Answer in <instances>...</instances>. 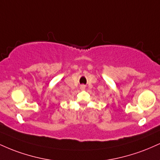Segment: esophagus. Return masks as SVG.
<instances>
[{"instance_id": "esophagus-1", "label": "esophagus", "mask_w": 160, "mask_h": 160, "mask_svg": "<svg viewBox=\"0 0 160 160\" xmlns=\"http://www.w3.org/2000/svg\"><path fill=\"white\" fill-rule=\"evenodd\" d=\"M80 89H81L82 90H83V89H85V86L82 85L81 86H80Z\"/></svg>"}]
</instances>
